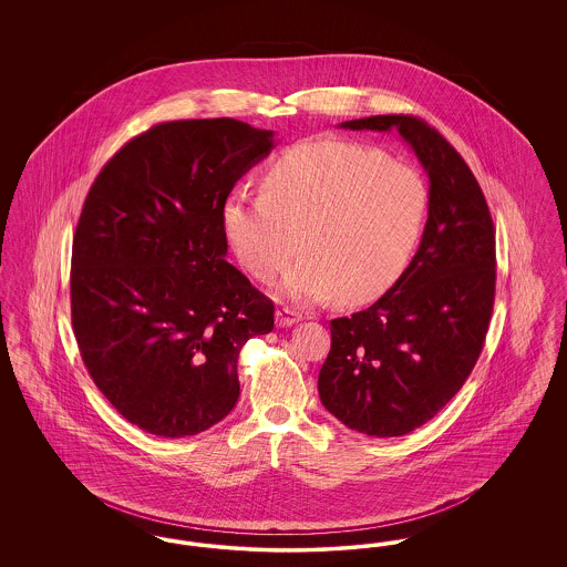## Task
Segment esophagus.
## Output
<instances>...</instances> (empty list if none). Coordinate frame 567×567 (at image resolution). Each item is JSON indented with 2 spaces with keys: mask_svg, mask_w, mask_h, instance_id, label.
I'll return each mask as SVG.
<instances>
[{
  "mask_svg": "<svg viewBox=\"0 0 567 567\" xmlns=\"http://www.w3.org/2000/svg\"><path fill=\"white\" fill-rule=\"evenodd\" d=\"M301 321V312H297L296 308H289V306H282L276 310V324L278 327H291V324L299 323Z\"/></svg>",
  "mask_w": 567,
  "mask_h": 567,
  "instance_id": "obj_1",
  "label": "esophagus"
}]
</instances>
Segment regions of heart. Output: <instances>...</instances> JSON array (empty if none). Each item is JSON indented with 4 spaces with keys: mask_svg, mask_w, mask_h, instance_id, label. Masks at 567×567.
<instances>
[{
    "mask_svg": "<svg viewBox=\"0 0 567 567\" xmlns=\"http://www.w3.org/2000/svg\"><path fill=\"white\" fill-rule=\"evenodd\" d=\"M427 202V185L412 165L323 137L278 155L261 195H229L223 229L244 270L261 282L296 259L301 238L308 257L282 278V296L323 301L338 293L344 303H363L404 271Z\"/></svg>",
    "mask_w": 567,
    "mask_h": 567,
    "instance_id": "1",
    "label": "heart"
}]
</instances>
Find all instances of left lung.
<instances>
[{
	"instance_id": "left-lung-1",
	"label": "left lung",
	"mask_w": 567,
	"mask_h": 567,
	"mask_svg": "<svg viewBox=\"0 0 567 567\" xmlns=\"http://www.w3.org/2000/svg\"><path fill=\"white\" fill-rule=\"evenodd\" d=\"M340 127L395 130L430 178L416 255L377 303L329 323L319 372L321 402L338 421L395 437L449 404L481 357L495 299V229L472 169L425 121L378 114Z\"/></svg>"
}]
</instances>
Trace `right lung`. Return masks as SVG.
I'll return each instance as SVG.
<instances>
[{
    "mask_svg": "<svg viewBox=\"0 0 567 567\" xmlns=\"http://www.w3.org/2000/svg\"><path fill=\"white\" fill-rule=\"evenodd\" d=\"M274 132L236 118L169 121L130 140L89 190L72 246L82 361L132 425L206 432L240 398L244 344L274 303L225 261L223 206L270 155Z\"/></svg>",
    "mask_w": 567,
    "mask_h": 567,
    "instance_id": "1",
    "label": "right lung"
}]
</instances>
